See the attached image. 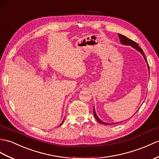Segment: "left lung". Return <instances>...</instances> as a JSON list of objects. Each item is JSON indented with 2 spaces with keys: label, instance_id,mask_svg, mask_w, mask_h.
Returning a JSON list of instances; mask_svg holds the SVG:
<instances>
[{
  "label": "left lung",
  "instance_id": "left-lung-1",
  "mask_svg": "<svg viewBox=\"0 0 159 159\" xmlns=\"http://www.w3.org/2000/svg\"><path fill=\"white\" fill-rule=\"evenodd\" d=\"M118 36H119V38L120 42H121V43L122 44L132 46L133 48H134L135 50H137L138 51H139V52H140L142 54V55H143V57H144V59L146 60V63H148V61H147V60H146V57H145V55H144V52H143V50L141 49V48L140 47V46H139V45L136 43V42L133 41V40H130V39H129L128 38H127L126 36H123V35H121V34H118ZM147 64H148V63H147ZM148 71H149V67H148ZM94 117H95L96 119L97 120V121H98L100 123H102V124H104V125H112V124H113V123H112V124H110V123H107L103 122L102 121H101V120H100V119L98 117L97 115H96V111H95V110H94Z\"/></svg>",
  "mask_w": 159,
  "mask_h": 159
}]
</instances>
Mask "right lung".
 I'll return each mask as SVG.
<instances>
[{
	"label": "right lung",
	"mask_w": 159,
	"mask_h": 159,
	"mask_svg": "<svg viewBox=\"0 0 159 159\" xmlns=\"http://www.w3.org/2000/svg\"><path fill=\"white\" fill-rule=\"evenodd\" d=\"M63 121H64V119H63V121H62V123H61V124H60V125H61L62 124H63ZM60 125H59V126H60Z\"/></svg>",
	"instance_id": "obj_1"
}]
</instances>
